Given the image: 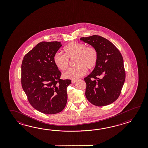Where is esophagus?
<instances>
[{
    "label": "esophagus",
    "instance_id": "1",
    "mask_svg": "<svg viewBox=\"0 0 148 148\" xmlns=\"http://www.w3.org/2000/svg\"><path fill=\"white\" fill-rule=\"evenodd\" d=\"M77 82V80H72V81H71V82H72V83H73V84L75 83V82Z\"/></svg>",
    "mask_w": 148,
    "mask_h": 148
}]
</instances>
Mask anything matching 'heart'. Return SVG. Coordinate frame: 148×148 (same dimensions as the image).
<instances>
[{"label": "heart", "mask_w": 148, "mask_h": 148, "mask_svg": "<svg viewBox=\"0 0 148 148\" xmlns=\"http://www.w3.org/2000/svg\"><path fill=\"white\" fill-rule=\"evenodd\" d=\"M64 54L57 52L54 55L53 62L59 69L65 70L69 66V60L75 58V67L63 73L66 79L75 80L85 75L87 68L94 69L98 62V52L93 47L78 42H72L63 49Z\"/></svg>", "instance_id": "heart-1"}]
</instances>
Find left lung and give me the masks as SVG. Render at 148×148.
Segmentation results:
<instances>
[{
  "mask_svg": "<svg viewBox=\"0 0 148 148\" xmlns=\"http://www.w3.org/2000/svg\"><path fill=\"white\" fill-rule=\"evenodd\" d=\"M80 40L94 47L98 56L94 69L84 78L86 97L97 106L113 103L120 96L125 80L122 54L112 42L101 36L95 35Z\"/></svg>",
  "mask_w": 148,
  "mask_h": 148,
  "instance_id": "1",
  "label": "left lung"
}]
</instances>
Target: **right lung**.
<instances>
[{
  "mask_svg": "<svg viewBox=\"0 0 148 148\" xmlns=\"http://www.w3.org/2000/svg\"><path fill=\"white\" fill-rule=\"evenodd\" d=\"M61 42H41L25 55L22 63V88L30 104L42 113L61 112L67 102L69 79L61 80L53 56Z\"/></svg>",
  "mask_w": 148,
  "mask_h": 148,
  "instance_id": "right-lung-1",
  "label": "right lung"
}]
</instances>
